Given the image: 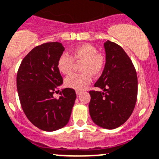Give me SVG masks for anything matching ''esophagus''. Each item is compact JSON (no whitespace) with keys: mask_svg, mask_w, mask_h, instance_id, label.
Masks as SVG:
<instances>
[{"mask_svg":"<svg viewBox=\"0 0 159 159\" xmlns=\"http://www.w3.org/2000/svg\"><path fill=\"white\" fill-rule=\"evenodd\" d=\"M81 92H81V91H79V90H77L76 91V94H77V95H80V94H81Z\"/></svg>","mask_w":159,"mask_h":159,"instance_id":"1","label":"esophagus"}]
</instances>
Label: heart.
Returning <instances> with one entry per match:
<instances>
[{
	"label": "heart",
	"instance_id": "obj_1",
	"mask_svg": "<svg viewBox=\"0 0 159 159\" xmlns=\"http://www.w3.org/2000/svg\"><path fill=\"white\" fill-rule=\"evenodd\" d=\"M74 61H82L80 70L82 73L71 74L64 79L66 87L82 90L91 82L92 76H98L106 66V57L98 53L96 47L89 43H84L72 49L70 57L62 54L57 61V68L63 75L70 73Z\"/></svg>",
	"mask_w": 159,
	"mask_h": 159
}]
</instances>
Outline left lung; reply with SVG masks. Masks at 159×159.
I'll list each match as a JSON object with an SVG mask.
<instances>
[{
    "label": "left lung",
    "mask_w": 159,
    "mask_h": 159,
    "mask_svg": "<svg viewBox=\"0 0 159 159\" xmlns=\"http://www.w3.org/2000/svg\"><path fill=\"white\" fill-rule=\"evenodd\" d=\"M106 66L95 87L103 92H89V108L92 120L99 127L115 129L133 112L138 96V76L131 60L118 44L104 43Z\"/></svg>",
    "instance_id": "1"
}]
</instances>
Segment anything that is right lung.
<instances>
[{"mask_svg":"<svg viewBox=\"0 0 159 159\" xmlns=\"http://www.w3.org/2000/svg\"><path fill=\"white\" fill-rule=\"evenodd\" d=\"M64 50L61 43L50 42L32 49L21 61L17 73V89L21 108L33 125L53 131L67 125L76 99L73 89L53 97L63 78L57 61Z\"/></svg>","mask_w":159,"mask_h":159,"instance_id":"obj_1","label":"right lung"}]
</instances>
